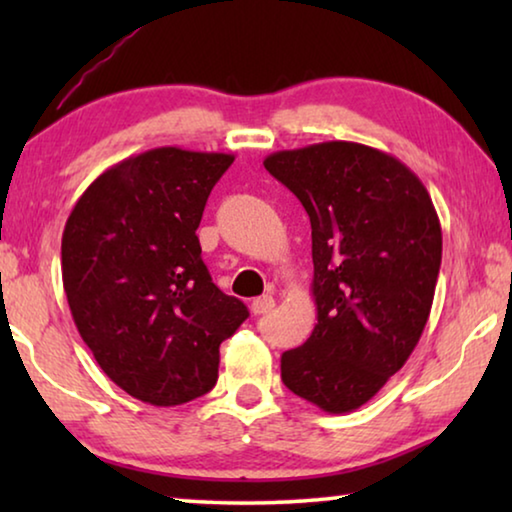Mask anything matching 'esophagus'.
Instances as JSON below:
<instances>
[{"label": "esophagus", "instance_id": "1", "mask_svg": "<svg viewBox=\"0 0 512 512\" xmlns=\"http://www.w3.org/2000/svg\"><path fill=\"white\" fill-rule=\"evenodd\" d=\"M275 307V300L273 296H259L253 300V305H250V311H253L255 316L259 314H266V311H271Z\"/></svg>", "mask_w": 512, "mask_h": 512}]
</instances>
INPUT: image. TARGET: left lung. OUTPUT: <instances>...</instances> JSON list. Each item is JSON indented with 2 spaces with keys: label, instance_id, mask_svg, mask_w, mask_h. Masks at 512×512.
<instances>
[{
  "label": "left lung",
  "instance_id": "left-lung-1",
  "mask_svg": "<svg viewBox=\"0 0 512 512\" xmlns=\"http://www.w3.org/2000/svg\"><path fill=\"white\" fill-rule=\"evenodd\" d=\"M266 171L311 221L318 323L282 354L291 393L327 413L359 409L418 345L436 293L443 232L420 178L357 142L277 151Z\"/></svg>",
  "mask_w": 512,
  "mask_h": 512
}]
</instances>
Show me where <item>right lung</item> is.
Masks as SVG:
<instances>
[{
  "instance_id": "1",
  "label": "right lung",
  "mask_w": 512,
  "mask_h": 512,
  "mask_svg": "<svg viewBox=\"0 0 512 512\" xmlns=\"http://www.w3.org/2000/svg\"><path fill=\"white\" fill-rule=\"evenodd\" d=\"M228 153L162 146L103 171L65 223L63 287L101 370L128 395L176 406L210 393L219 345L248 318L201 257L207 196Z\"/></svg>"
}]
</instances>
